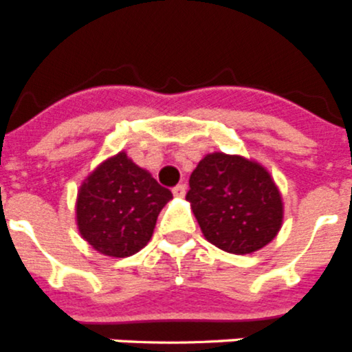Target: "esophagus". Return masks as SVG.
I'll return each instance as SVG.
<instances>
[{"instance_id": "34e87169", "label": "esophagus", "mask_w": 352, "mask_h": 352, "mask_svg": "<svg viewBox=\"0 0 352 352\" xmlns=\"http://www.w3.org/2000/svg\"><path fill=\"white\" fill-rule=\"evenodd\" d=\"M173 194L176 195V197H185L186 194V185L185 183H182V185H176L173 188Z\"/></svg>"}]
</instances>
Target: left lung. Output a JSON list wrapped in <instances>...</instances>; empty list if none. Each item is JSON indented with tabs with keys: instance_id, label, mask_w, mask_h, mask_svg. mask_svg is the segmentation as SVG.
<instances>
[{
	"instance_id": "1",
	"label": "left lung",
	"mask_w": 352,
	"mask_h": 352,
	"mask_svg": "<svg viewBox=\"0 0 352 352\" xmlns=\"http://www.w3.org/2000/svg\"><path fill=\"white\" fill-rule=\"evenodd\" d=\"M186 201L204 238L229 254L259 250L278 234L284 203L270 173L239 155L210 153L190 176Z\"/></svg>"
}]
</instances>
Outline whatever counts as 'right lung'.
I'll return each mask as SVG.
<instances>
[{"mask_svg":"<svg viewBox=\"0 0 352 352\" xmlns=\"http://www.w3.org/2000/svg\"><path fill=\"white\" fill-rule=\"evenodd\" d=\"M170 199L169 188L158 185L148 170L120 151L102 162L80 185L77 227L104 256H133L151 239L158 213Z\"/></svg>","mask_w":352,"mask_h":352,"instance_id":"add662e5","label":"right lung"}]
</instances>
